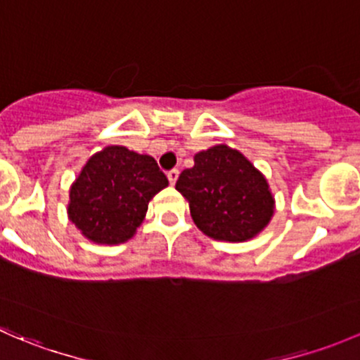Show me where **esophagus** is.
<instances>
[{
    "instance_id": "esophagus-1",
    "label": "esophagus",
    "mask_w": 360,
    "mask_h": 360,
    "mask_svg": "<svg viewBox=\"0 0 360 360\" xmlns=\"http://www.w3.org/2000/svg\"><path fill=\"white\" fill-rule=\"evenodd\" d=\"M177 176H179V170H177V169H170V170H169V172H167V177H169L170 184H174V183H176Z\"/></svg>"
}]
</instances>
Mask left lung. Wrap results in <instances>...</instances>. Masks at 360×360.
Wrapping results in <instances>:
<instances>
[{"label":"left lung","mask_w":360,"mask_h":360,"mask_svg":"<svg viewBox=\"0 0 360 360\" xmlns=\"http://www.w3.org/2000/svg\"><path fill=\"white\" fill-rule=\"evenodd\" d=\"M176 190L190 202L198 229L214 240H250L274 214L266 177L226 145L196 153L195 165L179 174Z\"/></svg>","instance_id":"left-lung-1"}]
</instances>
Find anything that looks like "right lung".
Listing matches in <instances>:
<instances>
[{
  "label": "right lung",
  "mask_w": 360,
  "mask_h": 360,
  "mask_svg": "<svg viewBox=\"0 0 360 360\" xmlns=\"http://www.w3.org/2000/svg\"><path fill=\"white\" fill-rule=\"evenodd\" d=\"M167 184L153 157L107 146L72 184L69 217L94 243H124L145 219L150 200Z\"/></svg>",
  "instance_id": "1"
}]
</instances>
